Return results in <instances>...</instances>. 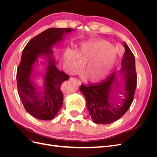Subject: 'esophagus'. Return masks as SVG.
Here are the masks:
<instances>
[{"mask_svg": "<svg viewBox=\"0 0 157 157\" xmlns=\"http://www.w3.org/2000/svg\"><path fill=\"white\" fill-rule=\"evenodd\" d=\"M70 80H71V81L73 82H75L76 84H77L78 85L81 84V82H80L78 79L76 78H71Z\"/></svg>", "mask_w": 157, "mask_h": 157, "instance_id": "esophagus-1", "label": "esophagus"}]
</instances>
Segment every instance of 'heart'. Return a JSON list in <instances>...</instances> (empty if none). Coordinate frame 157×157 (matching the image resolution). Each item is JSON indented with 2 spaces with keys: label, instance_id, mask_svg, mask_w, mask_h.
<instances>
[{
  "label": "heart",
  "instance_id": "obj_1",
  "mask_svg": "<svg viewBox=\"0 0 157 157\" xmlns=\"http://www.w3.org/2000/svg\"><path fill=\"white\" fill-rule=\"evenodd\" d=\"M112 49V44L106 40L91 39L82 42L76 50L67 49L63 58L72 70H77L84 63L85 77L98 82L110 73L116 63L117 54Z\"/></svg>",
  "mask_w": 157,
  "mask_h": 157
}]
</instances>
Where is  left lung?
<instances>
[{
    "label": "left lung",
    "mask_w": 157,
    "mask_h": 157,
    "mask_svg": "<svg viewBox=\"0 0 157 157\" xmlns=\"http://www.w3.org/2000/svg\"><path fill=\"white\" fill-rule=\"evenodd\" d=\"M124 46L125 52L118 72L99 84L80 87L90 115L96 124H111L119 119L134 99L137 84L135 58L124 42Z\"/></svg>",
    "instance_id": "left-lung-1"
}]
</instances>
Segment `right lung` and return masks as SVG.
Returning <instances> with one entry per match:
<instances>
[{
    "mask_svg": "<svg viewBox=\"0 0 157 157\" xmlns=\"http://www.w3.org/2000/svg\"><path fill=\"white\" fill-rule=\"evenodd\" d=\"M73 31L70 28H49L32 39L22 52L17 70V91L27 112L38 119H53L63 105L60 88L69 76L57 67L53 48Z\"/></svg>",
    "mask_w": 157,
    "mask_h": 157,
    "instance_id": "1",
    "label": "right lung"
}]
</instances>
